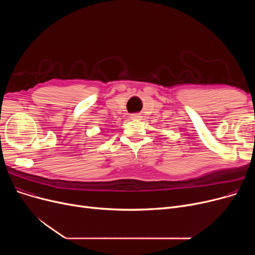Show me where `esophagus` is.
Returning a JSON list of instances; mask_svg holds the SVG:
<instances>
[{"instance_id": "esophagus-1", "label": "esophagus", "mask_w": 255, "mask_h": 255, "mask_svg": "<svg viewBox=\"0 0 255 255\" xmlns=\"http://www.w3.org/2000/svg\"><path fill=\"white\" fill-rule=\"evenodd\" d=\"M131 119H132V120H140V119H141V116L138 115V114H134V115L131 116Z\"/></svg>"}]
</instances>
